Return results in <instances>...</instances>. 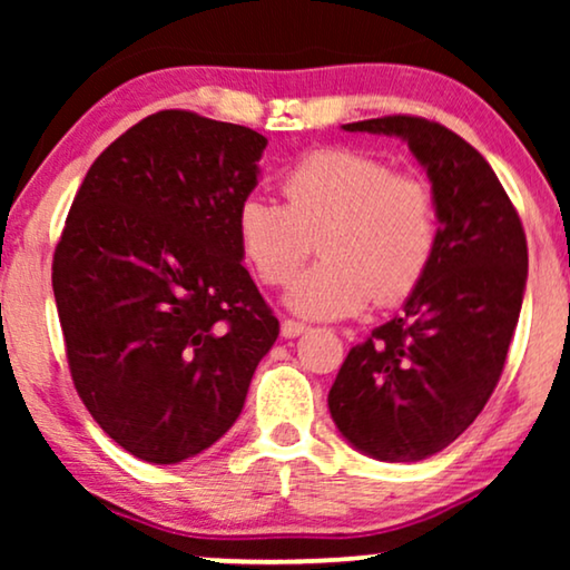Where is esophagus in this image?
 <instances>
[{
    "mask_svg": "<svg viewBox=\"0 0 570 570\" xmlns=\"http://www.w3.org/2000/svg\"><path fill=\"white\" fill-rule=\"evenodd\" d=\"M308 326L306 324H301V322H295V318H285L283 322V326H279V334H283L285 340H293V337H301L303 332H306Z\"/></svg>",
    "mask_w": 570,
    "mask_h": 570,
    "instance_id": "obj_1",
    "label": "esophagus"
}]
</instances>
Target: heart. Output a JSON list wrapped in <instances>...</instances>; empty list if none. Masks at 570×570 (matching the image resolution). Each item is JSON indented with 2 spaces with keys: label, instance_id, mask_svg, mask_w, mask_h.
<instances>
[{
  "label": "heart",
  "instance_id": "1",
  "mask_svg": "<svg viewBox=\"0 0 570 570\" xmlns=\"http://www.w3.org/2000/svg\"><path fill=\"white\" fill-rule=\"evenodd\" d=\"M285 205L246 197L236 236L267 285H285L306 262L314 238L324 259L291 285L287 308L306 318L361 314L373 298L396 303L423 283L439 244L431 186L376 155L324 147L283 176Z\"/></svg>",
  "mask_w": 570,
  "mask_h": 570
}]
</instances>
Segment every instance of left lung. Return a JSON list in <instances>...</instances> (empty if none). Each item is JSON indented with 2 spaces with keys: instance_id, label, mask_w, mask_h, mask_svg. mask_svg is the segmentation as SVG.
Returning <instances> with one entry per match:
<instances>
[{
  "instance_id": "1",
  "label": "left lung",
  "mask_w": 570,
  "mask_h": 570,
  "mask_svg": "<svg viewBox=\"0 0 570 570\" xmlns=\"http://www.w3.org/2000/svg\"><path fill=\"white\" fill-rule=\"evenodd\" d=\"M400 137L425 168L439 244L400 314L350 350L330 389L334 425L379 462H420L474 423L501 379L527 291V236L470 142L417 116L342 124Z\"/></svg>"
}]
</instances>
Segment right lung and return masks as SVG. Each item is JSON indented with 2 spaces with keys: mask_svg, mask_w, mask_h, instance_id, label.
<instances>
[{
  "mask_svg": "<svg viewBox=\"0 0 570 570\" xmlns=\"http://www.w3.org/2000/svg\"><path fill=\"white\" fill-rule=\"evenodd\" d=\"M264 147L238 124L153 114L98 155L69 209L51 275L69 371L142 462L220 441L279 334L236 236Z\"/></svg>",
  "mask_w": 570,
  "mask_h": 570,
  "instance_id": "obj_1",
  "label": "right lung"
}]
</instances>
